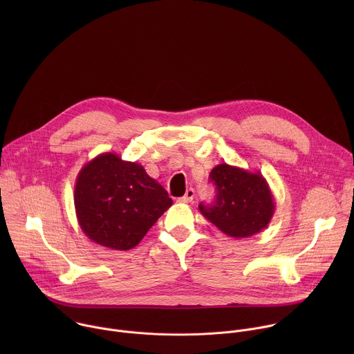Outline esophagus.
Returning a JSON list of instances; mask_svg holds the SVG:
<instances>
[{"instance_id": "34e87169", "label": "esophagus", "mask_w": 354, "mask_h": 354, "mask_svg": "<svg viewBox=\"0 0 354 354\" xmlns=\"http://www.w3.org/2000/svg\"><path fill=\"white\" fill-rule=\"evenodd\" d=\"M193 198H194V190L190 187V189L186 190L185 196H182L180 198H178V201H179V203H192Z\"/></svg>"}]
</instances>
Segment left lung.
Listing matches in <instances>:
<instances>
[{"label":"left lung","instance_id":"8db88e82","mask_svg":"<svg viewBox=\"0 0 354 354\" xmlns=\"http://www.w3.org/2000/svg\"><path fill=\"white\" fill-rule=\"evenodd\" d=\"M216 185L212 205H198L200 213L232 238H248L268 227L274 214L272 190L261 172L220 164L210 172Z\"/></svg>","mask_w":354,"mask_h":354}]
</instances>
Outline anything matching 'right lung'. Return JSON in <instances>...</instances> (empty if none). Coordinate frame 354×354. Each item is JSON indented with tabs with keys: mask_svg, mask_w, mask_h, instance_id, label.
Instances as JSON below:
<instances>
[{
	"mask_svg": "<svg viewBox=\"0 0 354 354\" xmlns=\"http://www.w3.org/2000/svg\"><path fill=\"white\" fill-rule=\"evenodd\" d=\"M74 206L78 224L91 241L127 250L172 206V198L140 164L105 153L80 171Z\"/></svg>",
	"mask_w": 354,
	"mask_h": 354,
	"instance_id": "right-lung-1",
	"label": "right lung"
}]
</instances>
